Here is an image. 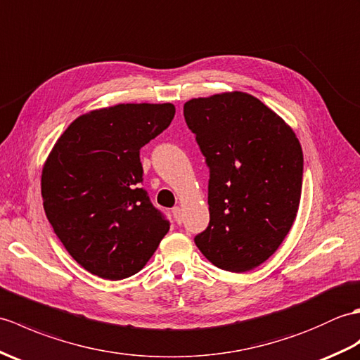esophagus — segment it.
Wrapping results in <instances>:
<instances>
[{
    "instance_id": "esophagus-1",
    "label": "esophagus",
    "mask_w": 360,
    "mask_h": 360,
    "mask_svg": "<svg viewBox=\"0 0 360 360\" xmlns=\"http://www.w3.org/2000/svg\"><path fill=\"white\" fill-rule=\"evenodd\" d=\"M172 215H174V220L179 223H181V207H179V206H175L174 210H172Z\"/></svg>"
}]
</instances>
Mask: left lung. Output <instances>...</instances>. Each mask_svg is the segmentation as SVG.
Returning <instances> with one entry per match:
<instances>
[{
	"instance_id": "left-lung-1",
	"label": "left lung",
	"mask_w": 360,
	"mask_h": 360,
	"mask_svg": "<svg viewBox=\"0 0 360 360\" xmlns=\"http://www.w3.org/2000/svg\"><path fill=\"white\" fill-rule=\"evenodd\" d=\"M183 114L210 167V223L194 242L217 268L245 273L276 252L297 215L300 143L245 92L189 100Z\"/></svg>"
}]
</instances>
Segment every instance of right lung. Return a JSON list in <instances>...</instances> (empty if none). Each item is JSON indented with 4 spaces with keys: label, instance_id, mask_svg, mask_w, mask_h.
Returning a JSON list of instances; mask_svg holds the SVG:
<instances>
[{
    "label": "right lung",
    "instance_id": "add662e5",
    "mask_svg": "<svg viewBox=\"0 0 360 360\" xmlns=\"http://www.w3.org/2000/svg\"><path fill=\"white\" fill-rule=\"evenodd\" d=\"M175 108L117 105L78 117L41 175L47 220L89 273L122 281L146 265L169 220L141 188L140 149L171 124Z\"/></svg>",
    "mask_w": 360,
    "mask_h": 360
}]
</instances>
